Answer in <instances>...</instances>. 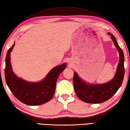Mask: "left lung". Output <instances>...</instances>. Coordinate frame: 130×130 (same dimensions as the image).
I'll return each mask as SVG.
<instances>
[{
	"label": "left lung",
	"instance_id": "obj_1",
	"mask_svg": "<svg viewBox=\"0 0 130 130\" xmlns=\"http://www.w3.org/2000/svg\"><path fill=\"white\" fill-rule=\"evenodd\" d=\"M111 36L115 46L119 53V61L116 75L110 82L101 85H88L80 79L76 73L73 74V87L77 96L82 101L89 104L101 103L113 96L119 89L123 82L124 76V54L122 48L119 47L115 37Z\"/></svg>",
	"mask_w": 130,
	"mask_h": 130
}]
</instances>
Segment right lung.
Returning a JSON list of instances; mask_svg holds the SVG:
<instances>
[{
	"label": "right lung",
	"instance_id": "add662e5",
	"mask_svg": "<svg viewBox=\"0 0 130 130\" xmlns=\"http://www.w3.org/2000/svg\"><path fill=\"white\" fill-rule=\"evenodd\" d=\"M14 46V43L7 51L5 67V79L12 94L20 101L30 106L48 102L54 95L58 77L65 69L66 64L54 68L40 82H26L17 77L12 70L10 53Z\"/></svg>",
	"mask_w": 130,
	"mask_h": 130
}]
</instances>
